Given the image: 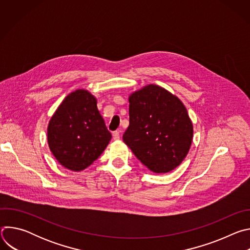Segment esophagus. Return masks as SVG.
Segmentation results:
<instances>
[{
    "mask_svg": "<svg viewBox=\"0 0 250 250\" xmlns=\"http://www.w3.org/2000/svg\"><path fill=\"white\" fill-rule=\"evenodd\" d=\"M113 138H114V140L120 139V131L119 130H116L113 132Z\"/></svg>",
    "mask_w": 250,
    "mask_h": 250,
    "instance_id": "1",
    "label": "esophagus"
}]
</instances>
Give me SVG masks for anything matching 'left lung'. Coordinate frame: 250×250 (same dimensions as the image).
I'll return each mask as SVG.
<instances>
[{"instance_id":"obj_1","label":"left lung","mask_w":250,"mask_h":250,"mask_svg":"<svg viewBox=\"0 0 250 250\" xmlns=\"http://www.w3.org/2000/svg\"><path fill=\"white\" fill-rule=\"evenodd\" d=\"M129 125L125 144L154 173H167L187 156L193 124L184 104L157 85H147L129 98Z\"/></svg>"}]
</instances>
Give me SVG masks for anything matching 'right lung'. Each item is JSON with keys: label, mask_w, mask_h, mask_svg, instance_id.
<instances>
[{"label": "right lung", "mask_w": 250, "mask_h": 250, "mask_svg": "<svg viewBox=\"0 0 250 250\" xmlns=\"http://www.w3.org/2000/svg\"><path fill=\"white\" fill-rule=\"evenodd\" d=\"M112 138L87 90L70 93L59 104L47 127L48 146L56 160L71 171H82L105 149Z\"/></svg>", "instance_id": "1"}]
</instances>
